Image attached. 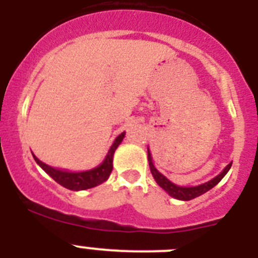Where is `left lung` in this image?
Here are the masks:
<instances>
[{"label":"left lung","instance_id":"obj_1","mask_svg":"<svg viewBox=\"0 0 258 258\" xmlns=\"http://www.w3.org/2000/svg\"><path fill=\"white\" fill-rule=\"evenodd\" d=\"M147 156H149L150 169H151V173H152V175H154V178H155V181H156V183L159 184L161 188H164L166 192L169 194L170 197L175 198V199H178V200H191V199H195V198L200 197V195H203V194H206L207 191H209L212 187H214V186H216V184H217L218 182H220L221 179L225 177V175H226V173L229 172V169L231 168V164H232V163H230L229 165H227L226 168H225V169H223L222 172L217 175V177H214L213 179L206 182V183L199 184V186H194V187H182V186H177V184L172 183L169 179L166 178L165 175L161 174V173L159 172L156 168H155L154 163H152V157H151V154H150L149 149H147Z\"/></svg>","mask_w":258,"mask_h":258}]
</instances>
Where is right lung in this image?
Masks as SVG:
<instances>
[{
	"label": "right lung",
	"instance_id": "1",
	"mask_svg": "<svg viewBox=\"0 0 258 258\" xmlns=\"http://www.w3.org/2000/svg\"><path fill=\"white\" fill-rule=\"evenodd\" d=\"M124 136L125 132H122L120 136L116 137V140L113 141L111 149L108 150V154H107L106 159H104L103 163H102L101 165H98L94 169L86 170V172H67V170L55 169V168L46 165L45 163L38 160L35 155H33V157H35L36 163H37L38 165H40L41 168L54 179V181L58 182L59 184H61L63 187L72 191L88 190V188L95 187L98 184H101L103 183L104 181H107V178H108L111 172H112V160L115 150L117 149V146L121 143Z\"/></svg>",
	"mask_w": 258,
	"mask_h": 258
}]
</instances>
